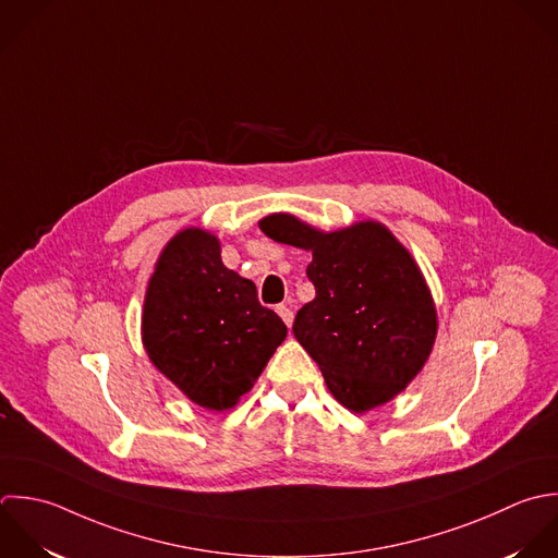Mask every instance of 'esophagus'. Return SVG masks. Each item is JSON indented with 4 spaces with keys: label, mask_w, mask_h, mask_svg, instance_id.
<instances>
[{
    "label": "esophagus",
    "mask_w": 558,
    "mask_h": 558,
    "mask_svg": "<svg viewBox=\"0 0 558 558\" xmlns=\"http://www.w3.org/2000/svg\"><path fill=\"white\" fill-rule=\"evenodd\" d=\"M276 311H278V315L282 317V322H284V324L291 328V324H293V311H291V306H287V304H280Z\"/></svg>",
    "instance_id": "esophagus-1"
}]
</instances>
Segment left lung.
Wrapping results in <instances>:
<instances>
[{
    "label": "left lung",
    "mask_w": 558,
    "mask_h": 558,
    "mask_svg": "<svg viewBox=\"0 0 558 558\" xmlns=\"http://www.w3.org/2000/svg\"><path fill=\"white\" fill-rule=\"evenodd\" d=\"M258 226L278 243L313 252L306 276L315 300L298 311L293 335L330 393L365 413L404 391L437 337L435 302L409 250L378 221L322 232L276 213Z\"/></svg>",
    "instance_id": "8db88e82"
}]
</instances>
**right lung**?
I'll list each match as a JSON object with an SVG mask.
<instances>
[{
    "label": "right lung",
    "mask_w": 558,
    "mask_h": 558,
    "mask_svg": "<svg viewBox=\"0 0 558 558\" xmlns=\"http://www.w3.org/2000/svg\"><path fill=\"white\" fill-rule=\"evenodd\" d=\"M284 337L256 284L221 263L215 234L186 228L165 245L145 293L143 345L191 402L232 409Z\"/></svg>",
    "instance_id": "add662e5"
}]
</instances>
